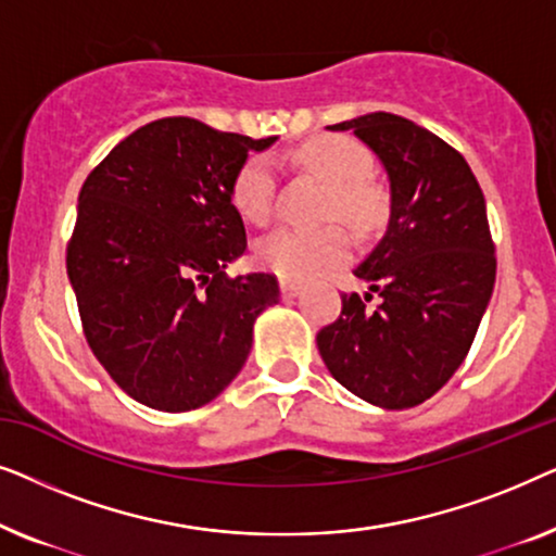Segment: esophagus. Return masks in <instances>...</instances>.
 <instances>
[{
  "mask_svg": "<svg viewBox=\"0 0 556 556\" xmlns=\"http://www.w3.org/2000/svg\"><path fill=\"white\" fill-rule=\"evenodd\" d=\"M303 288L299 283H293V280H280V293H283V299H295V295H301Z\"/></svg>",
  "mask_w": 556,
  "mask_h": 556,
  "instance_id": "obj_1",
  "label": "esophagus"
}]
</instances>
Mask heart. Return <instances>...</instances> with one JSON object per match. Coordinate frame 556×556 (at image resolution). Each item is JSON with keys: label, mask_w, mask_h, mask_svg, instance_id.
Instances as JSON below:
<instances>
[{"label": "heart", "mask_w": 556, "mask_h": 556, "mask_svg": "<svg viewBox=\"0 0 556 556\" xmlns=\"http://www.w3.org/2000/svg\"><path fill=\"white\" fill-rule=\"evenodd\" d=\"M295 164L329 185L326 217H339L356 235H371L387 223L390 192L371 177V154L352 136L324 134L306 139L293 149ZM276 174L268 156L255 154L242 162L232 179V207L250 225H265L273 212ZM352 240L344 227L329 225L321 230L283 227L255 248L257 263L286 280H311L324 270L344 263Z\"/></svg>", "instance_id": "b5f03b06"}]
</instances>
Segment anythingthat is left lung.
<instances>
[{
	"label": "left lung",
	"mask_w": 556,
	"mask_h": 556,
	"mask_svg": "<svg viewBox=\"0 0 556 556\" xmlns=\"http://www.w3.org/2000/svg\"><path fill=\"white\" fill-rule=\"evenodd\" d=\"M329 128L354 131L384 164L390 223L354 270L369 293L341 295L339 318L316 333L318 354L356 397L415 407L455 375L491 301L496 255L483 192L466 159L413 121L377 111Z\"/></svg>",
	"instance_id": "obj_1"
}]
</instances>
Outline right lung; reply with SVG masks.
<instances>
[{
  "instance_id": "1",
  "label": "right lung",
  "mask_w": 556,
  "mask_h": 556,
  "mask_svg": "<svg viewBox=\"0 0 556 556\" xmlns=\"http://www.w3.org/2000/svg\"><path fill=\"white\" fill-rule=\"evenodd\" d=\"M273 141L159 118L80 189L65 263L83 333L141 405L187 413L215 400L248 359L255 318L278 303L270 273H225L248 248L232 179Z\"/></svg>"
}]
</instances>
